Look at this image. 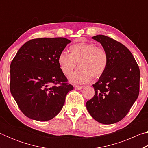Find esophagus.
<instances>
[{"mask_svg":"<svg viewBox=\"0 0 148 148\" xmlns=\"http://www.w3.org/2000/svg\"><path fill=\"white\" fill-rule=\"evenodd\" d=\"M74 88L77 90H81L82 88H83V87L81 86H74Z\"/></svg>","mask_w":148,"mask_h":148,"instance_id":"obj_1","label":"esophagus"}]
</instances>
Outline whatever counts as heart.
Masks as SVG:
<instances>
[{
	"label": "heart",
	"instance_id": "b5f03b06",
	"mask_svg": "<svg viewBox=\"0 0 148 148\" xmlns=\"http://www.w3.org/2000/svg\"><path fill=\"white\" fill-rule=\"evenodd\" d=\"M59 68L64 75H69L76 66L79 68L69 77L72 84H85L98 78L104 73L108 64L106 50L93 43L79 42L70 47V53L61 51L57 57Z\"/></svg>",
	"mask_w": 148,
	"mask_h": 148
}]
</instances>
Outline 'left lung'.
I'll return each mask as SVG.
<instances>
[{"instance_id":"1","label":"left lung","mask_w":148,"mask_h":148,"mask_svg":"<svg viewBox=\"0 0 148 148\" xmlns=\"http://www.w3.org/2000/svg\"><path fill=\"white\" fill-rule=\"evenodd\" d=\"M92 38L106 51L108 64L92 85L95 95L86 102V108L97 121L116 123L128 114L138 97L140 69L131 52L123 44L104 35Z\"/></svg>"}]
</instances>
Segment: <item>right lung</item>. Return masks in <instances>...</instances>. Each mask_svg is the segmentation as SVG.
<instances>
[{"instance_id":"right-lung-1","label":"right lung","mask_w":148,"mask_h":148,"mask_svg":"<svg viewBox=\"0 0 148 148\" xmlns=\"http://www.w3.org/2000/svg\"><path fill=\"white\" fill-rule=\"evenodd\" d=\"M71 41L40 38L24 44L10 64V92L25 116L39 121L58 114L74 89L59 68L57 57Z\"/></svg>"}]
</instances>
